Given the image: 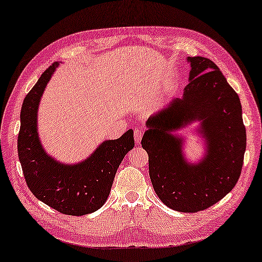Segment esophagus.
Instances as JSON below:
<instances>
[{
    "label": "esophagus",
    "mask_w": 262,
    "mask_h": 262,
    "mask_svg": "<svg viewBox=\"0 0 262 262\" xmlns=\"http://www.w3.org/2000/svg\"><path fill=\"white\" fill-rule=\"evenodd\" d=\"M135 140H136V144L138 145V144H140V141H141V138H143V136H144V132H143V130H139V128H137V130H135Z\"/></svg>",
    "instance_id": "34e87169"
}]
</instances>
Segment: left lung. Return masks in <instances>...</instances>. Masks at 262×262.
Segmentation results:
<instances>
[{"label":"left lung","instance_id":"1","mask_svg":"<svg viewBox=\"0 0 262 262\" xmlns=\"http://www.w3.org/2000/svg\"><path fill=\"white\" fill-rule=\"evenodd\" d=\"M190 82L182 99L149 117L141 146L148 154L155 193L169 208L195 213L224 198L238 182L244 162L246 128L239 96L216 64L203 56L187 57ZM201 120L208 153L196 165L182 157L179 137L171 135Z\"/></svg>","mask_w":262,"mask_h":262}]
</instances>
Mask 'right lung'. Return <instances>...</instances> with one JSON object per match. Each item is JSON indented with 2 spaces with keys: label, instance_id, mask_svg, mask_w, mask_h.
Instances as JSON below:
<instances>
[{
  "label": "right lung",
  "instance_id": "1",
  "mask_svg": "<svg viewBox=\"0 0 262 262\" xmlns=\"http://www.w3.org/2000/svg\"><path fill=\"white\" fill-rule=\"evenodd\" d=\"M57 66V62L53 63L25 96L18 158L35 198L59 213L81 216L98 210L108 199L119 164L135 146L134 131L130 128L121 138L103 141L80 163L63 164L49 157L40 143L36 118L40 99Z\"/></svg>",
  "mask_w": 262,
  "mask_h": 262
}]
</instances>
